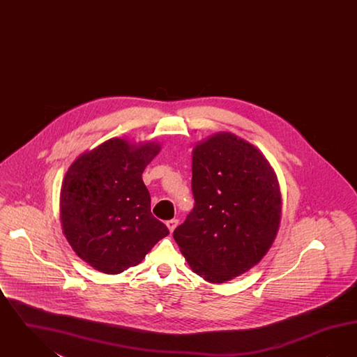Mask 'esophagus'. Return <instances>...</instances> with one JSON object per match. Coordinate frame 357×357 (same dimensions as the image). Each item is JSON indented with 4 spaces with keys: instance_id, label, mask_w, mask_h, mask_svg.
Instances as JSON below:
<instances>
[{
    "instance_id": "1",
    "label": "esophagus",
    "mask_w": 357,
    "mask_h": 357,
    "mask_svg": "<svg viewBox=\"0 0 357 357\" xmlns=\"http://www.w3.org/2000/svg\"><path fill=\"white\" fill-rule=\"evenodd\" d=\"M178 223H179V221H178V220H170V221L166 222V226L169 227L170 233H172V231L175 230V227L178 226Z\"/></svg>"
}]
</instances>
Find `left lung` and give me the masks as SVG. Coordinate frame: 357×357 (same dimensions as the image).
I'll list each match as a JSON object with an SVG mask.
<instances>
[{
	"label": "left lung",
	"mask_w": 357,
	"mask_h": 357,
	"mask_svg": "<svg viewBox=\"0 0 357 357\" xmlns=\"http://www.w3.org/2000/svg\"><path fill=\"white\" fill-rule=\"evenodd\" d=\"M191 169L195 206L174 239L192 272L222 284L271 249L282 210L278 179L264 153L231 132L197 143Z\"/></svg>",
	"instance_id": "obj_1"
}]
</instances>
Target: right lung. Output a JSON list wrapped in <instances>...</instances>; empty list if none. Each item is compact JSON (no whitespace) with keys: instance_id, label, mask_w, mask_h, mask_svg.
Returning a JSON list of instances; mask_svg holds the SVG:
<instances>
[{"instance_id":"right-lung-1","label":"right lung","mask_w":357,"mask_h":357,"mask_svg":"<svg viewBox=\"0 0 357 357\" xmlns=\"http://www.w3.org/2000/svg\"><path fill=\"white\" fill-rule=\"evenodd\" d=\"M159 151L156 142L112 137L69 166L60 192L61 227L73 252L93 269L124 272L169 234L151 214L142 179Z\"/></svg>"}]
</instances>
